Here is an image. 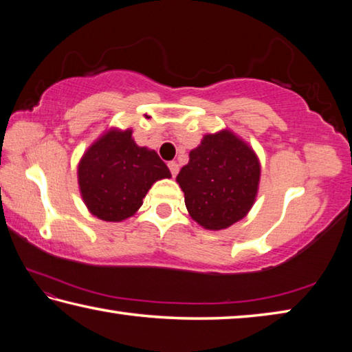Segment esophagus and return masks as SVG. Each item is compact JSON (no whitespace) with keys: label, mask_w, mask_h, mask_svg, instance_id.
<instances>
[{"label":"esophagus","mask_w":352,"mask_h":352,"mask_svg":"<svg viewBox=\"0 0 352 352\" xmlns=\"http://www.w3.org/2000/svg\"><path fill=\"white\" fill-rule=\"evenodd\" d=\"M168 166H169V170H170V174H172V177H177V174H178V164L175 163V162H169L168 163Z\"/></svg>","instance_id":"1"}]
</instances>
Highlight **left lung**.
I'll return each mask as SVG.
<instances>
[{
	"label": "left lung",
	"instance_id": "obj_1",
	"mask_svg": "<svg viewBox=\"0 0 352 352\" xmlns=\"http://www.w3.org/2000/svg\"><path fill=\"white\" fill-rule=\"evenodd\" d=\"M259 160L252 147L230 130L205 135L189 152L177 182L195 222L223 230L247 216L258 194Z\"/></svg>",
	"mask_w": 352,
	"mask_h": 352
}]
</instances>
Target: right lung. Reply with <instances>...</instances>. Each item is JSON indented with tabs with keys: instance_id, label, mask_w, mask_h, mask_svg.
Segmentation results:
<instances>
[{
	"instance_id": "right-lung-1",
	"label": "right lung",
	"mask_w": 352,
	"mask_h": 352,
	"mask_svg": "<svg viewBox=\"0 0 352 352\" xmlns=\"http://www.w3.org/2000/svg\"><path fill=\"white\" fill-rule=\"evenodd\" d=\"M77 177L93 216L121 222L140 210L152 184L170 178V172L157 152L136 146L132 130L111 129L83 153Z\"/></svg>"
}]
</instances>
